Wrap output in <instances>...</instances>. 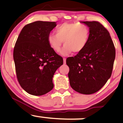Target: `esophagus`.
<instances>
[{"label": "esophagus", "mask_w": 123, "mask_h": 123, "mask_svg": "<svg viewBox=\"0 0 123 123\" xmlns=\"http://www.w3.org/2000/svg\"><path fill=\"white\" fill-rule=\"evenodd\" d=\"M63 61H64V64H66V58H63Z\"/></svg>", "instance_id": "obj_1"}]
</instances>
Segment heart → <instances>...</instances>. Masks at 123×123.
Instances as JSON below:
<instances>
[{
  "mask_svg": "<svg viewBox=\"0 0 123 123\" xmlns=\"http://www.w3.org/2000/svg\"><path fill=\"white\" fill-rule=\"evenodd\" d=\"M56 34L50 33L48 36V43L55 52L61 49L63 41L65 44L61 54L68 55L71 52L77 54L86 47L90 36L89 27L80 23H63L55 30Z\"/></svg>",
  "mask_w": 123,
  "mask_h": 123,
  "instance_id": "obj_1",
  "label": "heart"
}]
</instances>
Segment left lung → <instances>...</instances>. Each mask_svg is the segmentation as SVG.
I'll return each mask as SVG.
<instances>
[{
  "label": "left lung",
  "mask_w": 123,
  "mask_h": 123,
  "mask_svg": "<svg viewBox=\"0 0 123 123\" xmlns=\"http://www.w3.org/2000/svg\"><path fill=\"white\" fill-rule=\"evenodd\" d=\"M90 30L86 47L66 63L68 78L75 91L90 95L99 91L111 77L115 58L113 42L107 30L98 21H84Z\"/></svg>",
  "instance_id": "1"
}]
</instances>
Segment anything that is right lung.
Returning <instances> with one entry per match:
<instances>
[{
    "instance_id": "obj_1",
    "label": "right lung",
    "mask_w": 123,
    "mask_h": 123,
    "mask_svg": "<svg viewBox=\"0 0 123 123\" xmlns=\"http://www.w3.org/2000/svg\"><path fill=\"white\" fill-rule=\"evenodd\" d=\"M55 22L37 21L22 29L13 49L18 82L30 95L41 96L54 87L52 79L63 59L49 46L48 36Z\"/></svg>"
}]
</instances>
